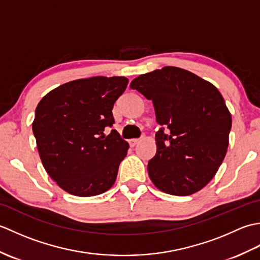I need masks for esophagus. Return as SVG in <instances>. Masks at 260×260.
<instances>
[{
  "mask_svg": "<svg viewBox=\"0 0 260 260\" xmlns=\"http://www.w3.org/2000/svg\"><path fill=\"white\" fill-rule=\"evenodd\" d=\"M140 142V140L139 139H133V140H129V145L131 146H135L137 143Z\"/></svg>",
  "mask_w": 260,
  "mask_h": 260,
  "instance_id": "esophagus-1",
  "label": "esophagus"
}]
</instances>
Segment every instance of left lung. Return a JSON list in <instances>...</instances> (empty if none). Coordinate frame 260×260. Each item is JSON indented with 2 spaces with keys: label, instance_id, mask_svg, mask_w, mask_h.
I'll return each instance as SVG.
<instances>
[{
  "label": "left lung",
  "instance_id": "8db88e82",
  "mask_svg": "<svg viewBox=\"0 0 260 260\" xmlns=\"http://www.w3.org/2000/svg\"><path fill=\"white\" fill-rule=\"evenodd\" d=\"M132 89L151 101L159 128L147 164L157 189L190 196L206 186L225 156L231 115L212 84L190 71L164 67L141 75Z\"/></svg>",
  "mask_w": 260,
  "mask_h": 260
}]
</instances>
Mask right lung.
Instances as JSON below:
<instances>
[{"label": "right lung", "instance_id": "obj_1", "mask_svg": "<svg viewBox=\"0 0 260 260\" xmlns=\"http://www.w3.org/2000/svg\"><path fill=\"white\" fill-rule=\"evenodd\" d=\"M125 77H92L59 86L38 104L32 131L50 178L77 197L112 187L128 143L117 131L113 107L126 89Z\"/></svg>", "mask_w": 260, "mask_h": 260}]
</instances>
